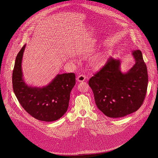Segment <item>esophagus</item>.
Instances as JSON below:
<instances>
[{
  "mask_svg": "<svg viewBox=\"0 0 158 158\" xmlns=\"http://www.w3.org/2000/svg\"><path fill=\"white\" fill-rule=\"evenodd\" d=\"M86 79V76L85 75H79L77 77V81L78 82H83Z\"/></svg>",
  "mask_w": 158,
  "mask_h": 158,
  "instance_id": "34e87169",
  "label": "esophagus"
}]
</instances>
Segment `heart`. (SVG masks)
I'll use <instances>...</instances> for the list:
<instances>
[{"label":"heart","instance_id":"obj_1","mask_svg":"<svg viewBox=\"0 0 158 158\" xmlns=\"http://www.w3.org/2000/svg\"><path fill=\"white\" fill-rule=\"evenodd\" d=\"M107 58V56L105 52H98L89 58V65L94 70H99L106 63Z\"/></svg>","mask_w":158,"mask_h":158}]
</instances>
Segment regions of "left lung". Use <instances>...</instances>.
<instances>
[{"mask_svg": "<svg viewBox=\"0 0 158 158\" xmlns=\"http://www.w3.org/2000/svg\"><path fill=\"white\" fill-rule=\"evenodd\" d=\"M132 54L135 64L128 72H122L120 61L111 57L89 80L97 107L108 117H125L136 111L143 102L148 85L147 66L139 50Z\"/></svg>", "mask_w": 158, "mask_h": 158, "instance_id": "obj_1", "label": "left lung"}]
</instances>
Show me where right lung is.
<instances>
[{
	"label": "right lung",
	"mask_w": 158,
	"mask_h": 158,
	"mask_svg": "<svg viewBox=\"0 0 158 158\" xmlns=\"http://www.w3.org/2000/svg\"><path fill=\"white\" fill-rule=\"evenodd\" d=\"M26 46H23L15 60L12 76L14 93L23 108L32 117L44 122L57 120L67 111L70 92L76 85V76L74 73L57 74L45 86L27 85L22 70Z\"/></svg>",
	"instance_id": "obj_1"
}]
</instances>
